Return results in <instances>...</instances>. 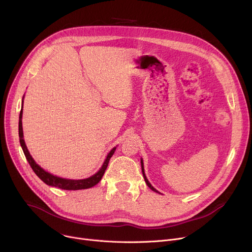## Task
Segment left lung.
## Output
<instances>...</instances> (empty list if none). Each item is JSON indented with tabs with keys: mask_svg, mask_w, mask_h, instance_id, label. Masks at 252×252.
Returning <instances> with one entry per match:
<instances>
[{
	"mask_svg": "<svg viewBox=\"0 0 252 252\" xmlns=\"http://www.w3.org/2000/svg\"><path fill=\"white\" fill-rule=\"evenodd\" d=\"M141 166H142V173H143V177H144V179H145V182H146V184H147V186L152 190V191H154V192H157V193H159L158 192L155 188H153L152 187V185L149 183V181H148V179L146 178V175H145V171H144V163H143V159H141Z\"/></svg>",
	"mask_w": 252,
	"mask_h": 252,
	"instance_id": "left-lung-1",
	"label": "left lung"
}]
</instances>
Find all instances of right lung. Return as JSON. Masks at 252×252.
Returning <instances> with one entry per match:
<instances>
[{"mask_svg": "<svg viewBox=\"0 0 252 252\" xmlns=\"http://www.w3.org/2000/svg\"><path fill=\"white\" fill-rule=\"evenodd\" d=\"M22 107H23V100H22ZM18 129H19V141H20V145H21V147H22L23 153H24V155L26 157V159H28L30 165L32 166V170L34 171V174L39 179H41L45 184L49 185V186L60 188V189H63V190H82V189H89V188L94 187L95 185H97L101 181L106 168H107V166H108L110 158L112 157V155H113V153H114V151L116 149V147L111 149V151L108 153L107 157H106V159H105L103 165L101 166V168L97 171L95 175H93L92 177H90L88 179H84V180L63 179V178H59V177H56L54 175L48 173V171H46L45 169H43L38 164H36V162L33 160V158L32 157L31 153L29 152L28 147H26L25 142L23 140L22 108H21V111H20V114H19V126H18Z\"/></svg>", "mask_w": 252, "mask_h": 252, "instance_id": "right-lung-1", "label": "right lung"}]
</instances>
